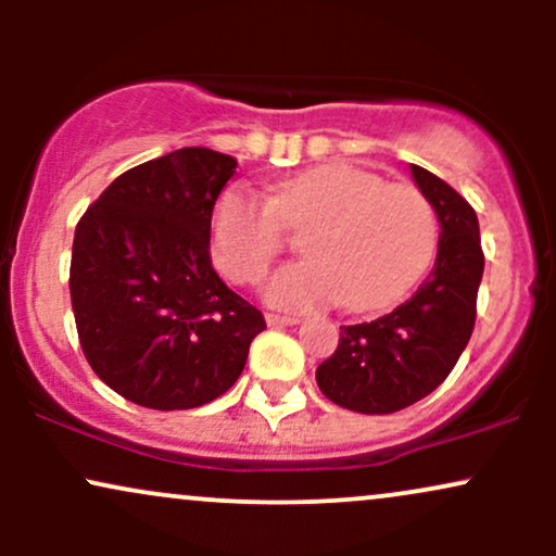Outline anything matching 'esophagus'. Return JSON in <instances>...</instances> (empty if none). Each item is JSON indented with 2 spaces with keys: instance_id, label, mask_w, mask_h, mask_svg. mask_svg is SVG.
<instances>
[{
  "instance_id": "34e87169",
  "label": "esophagus",
  "mask_w": 556,
  "mask_h": 556,
  "mask_svg": "<svg viewBox=\"0 0 556 556\" xmlns=\"http://www.w3.org/2000/svg\"><path fill=\"white\" fill-rule=\"evenodd\" d=\"M300 318L298 316H277V314H269L266 316V324H269L271 329H279V327H292V324H298Z\"/></svg>"
}]
</instances>
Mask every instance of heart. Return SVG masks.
<instances>
[{"mask_svg": "<svg viewBox=\"0 0 556 556\" xmlns=\"http://www.w3.org/2000/svg\"><path fill=\"white\" fill-rule=\"evenodd\" d=\"M282 227H305L300 251L308 256L266 282V300L287 311L334 300L350 311L384 308L418 282L439 235L416 185L331 162L279 182L269 201L227 188L212 212L214 264L232 282H256L282 251Z\"/></svg>", "mask_w": 556, "mask_h": 556, "instance_id": "obj_1", "label": "heart"}]
</instances>
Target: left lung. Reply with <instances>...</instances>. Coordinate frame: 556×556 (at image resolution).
Listing matches in <instances>:
<instances>
[{"mask_svg": "<svg viewBox=\"0 0 556 556\" xmlns=\"http://www.w3.org/2000/svg\"><path fill=\"white\" fill-rule=\"evenodd\" d=\"M439 219L437 261L405 303L374 321L340 327L334 355L316 368L324 397L366 416L397 413L431 394L473 334L483 277L478 216L444 180L410 164Z\"/></svg>", "mask_w": 556, "mask_h": 556, "instance_id": "obj_1", "label": "left lung"}]
</instances>
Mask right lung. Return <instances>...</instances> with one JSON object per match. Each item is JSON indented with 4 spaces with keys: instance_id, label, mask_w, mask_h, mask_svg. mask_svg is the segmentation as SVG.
I'll list each match as a JSON object with an SVG mask.
<instances>
[{
    "instance_id": "right-lung-1",
    "label": "right lung",
    "mask_w": 556,
    "mask_h": 556,
    "mask_svg": "<svg viewBox=\"0 0 556 556\" xmlns=\"http://www.w3.org/2000/svg\"><path fill=\"white\" fill-rule=\"evenodd\" d=\"M232 156L180 149L119 175L75 227L70 298L106 387L154 410L206 405L238 381L261 311L212 266V212Z\"/></svg>"
}]
</instances>
